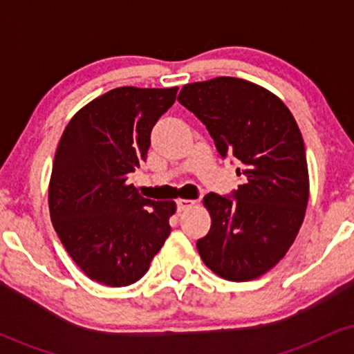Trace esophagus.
I'll return each instance as SVG.
<instances>
[{
	"instance_id": "1",
	"label": "esophagus",
	"mask_w": 354,
	"mask_h": 354,
	"mask_svg": "<svg viewBox=\"0 0 354 354\" xmlns=\"http://www.w3.org/2000/svg\"><path fill=\"white\" fill-rule=\"evenodd\" d=\"M194 205H196V201H194V200H178L176 201L178 211H186V209L193 208Z\"/></svg>"
}]
</instances>
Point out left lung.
<instances>
[{
	"label": "left lung",
	"mask_w": 354,
	"mask_h": 354,
	"mask_svg": "<svg viewBox=\"0 0 354 354\" xmlns=\"http://www.w3.org/2000/svg\"><path fill=\"white\" fill-rule=\"evenodd\" d=\"M178 101L209 131L221 158L238 161L230 196L208 193L211 228L196 246L205 265L230 281L270 271L293 245L308 196L306 153L291 111L268 89L219 76L183 86Z\"/></svg>",
	"instance_id": "obj_1"
}]
</instances>
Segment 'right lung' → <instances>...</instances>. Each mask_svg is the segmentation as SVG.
I'll return each instance as SVG.
<instances>
[{"label": "right lung", "mask_w": 354, "mask_h": 354, "mask_svg": "<svg viewBox=\"0 0 354 354\" xmlns=\"http://www.w3.org/2000/svg\"><path fill=\"white\" fill-rule=\"evenodd\" d=\"M178 88L123 86L81 108L61 136L50 181L53 226L88 278L128 286L169 236L174 201L143 198L129 174L146 160L151 129Z\"/></svg>", "instance_id": "right-lung-1"}]
</instances>
